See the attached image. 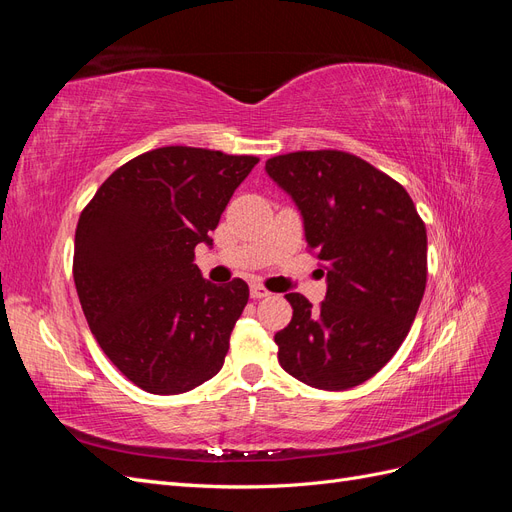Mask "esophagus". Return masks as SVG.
I'll use <instances>...</instances> for the list:
<instances>
[{"label": "esophagus", "instance_id": "34e87169", "mask_svg": "<svg viewBox=\"0 0 512 512\" xmlns=\"http://www.w3.org/2000/svg\"><path fill=\"white\" fill-rule=\"evenodd\" d=\"M250 294H252V299H265V297H269V290L262 286V284H252V288H250Z\"/></svg>", "mask_w": 512, "mask_h": 512}]
</instances>
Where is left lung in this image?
Masks as SVG:
<instances>
[{
    "label": "left lung",
    "mask_w": 512,
    "mask_h": 512,
    "mask_svg": "<svg viewBox=\"0 0 512 512\" xmlns=\"http://www.w3.org/2000/svg\"><path fill=\"white\" fill-rule=\"evenodd\" d=\"M301 211L307 247L324 265L318 309L290 292L277 359L314 389L346 391L393 359L427 284V230L410 194L346 151H294L265 164ZM321 271V269H320Z\"/></svg>",
    "instance_id": "obj_1"
}]
</instances>
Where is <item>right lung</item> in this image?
Segmentation results:
<instances>
[{
    "label": "right lung",
    "mask_w": 512,
    "mask_h": 512,
    "mask_svg": "<svg viewBox=\"0 0 512 512\" xmlns=\"http://www.w3.org/2000/svg\"><path fill=\"white\" fill-rule=\"evenodd\" d=\"M258 164L198 147H160L117 168L83 209L74 284L111 363L153 395H179L224 365L250 288L215 286L194 265L230 196Z\"/></svg>",
    "instance_id": "1"
}]
</instances>
